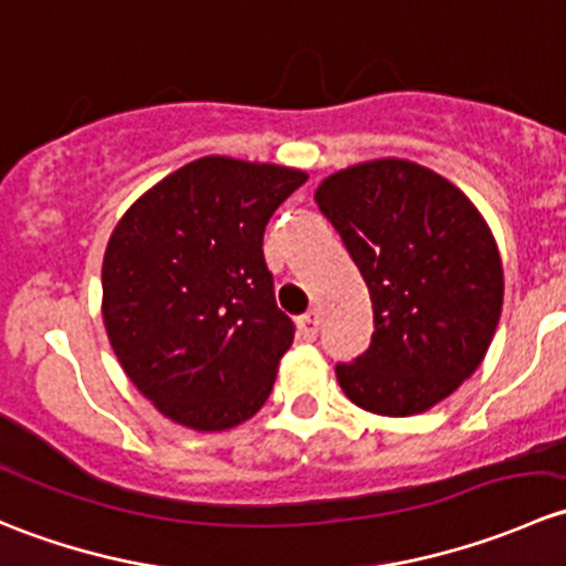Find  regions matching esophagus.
Returning a JSON list of instances; mask_svg holds the SVG:
<instances>
[{"instance_id":"34e87169","label":"esophagus","mask_w":566,"mask_h":566,"mask_svg":"<svg viewBox=\"0 0 566 566\" xmlns=\"http://www.w3.org/2000/svg\"><path fill=\"white\" fill-rule=\"evenodd\" d=\"M317 328H319L317 312H306V315L298 317V334H301V339H306V342L317 339Z\"/></svg>"}]
</instances>
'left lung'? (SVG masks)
Wrapping results in <instances>:
<instances>
[{
	"mask_svg": "<svg viewBox=\"0 0 566 566\" xmlns=\"http://www.w3.org/2000/svg\"><path fill=\"white\" fill-rule=\"evenodd\" d=\"M317 208L373 298L367 353L336 364L350 402L413 416L476 373L499 328L504 268L488 221L454 182L402 158L328 175Z\"/></svg>",
	"mask_w": 566,
	"mask_h": 566,
	"instance_id": "8db88e82",
	"label": "left lung"
}]
</instances>
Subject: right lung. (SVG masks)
Returning a JSON list of instances; mask_svg holds the SVG:
<instances>
[{
  "label": "right lung",
  "mask_w": 566,
  "mask_h": 566,
  "mask_svg": "<svg viewBox=\"0 0 566 566\" xmlns=\"http://www.w3.org/2000/svg\"><path fill=\"white\" fill-rule=\"evenodd\" d=\"M306 182L208 156L142 193L104 254V325L119 367L167 419L219 432L265 405L295 325L273 298L262 235Z\"/></svg>",
  "instance_id": "add662e5"
}]
</instances>
